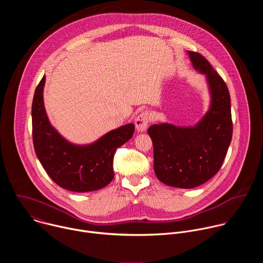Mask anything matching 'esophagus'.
Wrapping results in <instances>:
<instances>
[{
	"label": "esophagus",
	"instance_id": "esophagus-1",
	"mask_svg": "<svg viewBox=\"0 0 263 263\" xmlns=\"http://www.w3.org/2000/svg\"><path fill=\"white\" fill-rule=\"evenodd\" d=\"M151 122V116L147 111H142L135 119V127L138 132H144L147 128L148 123Z\"/></svg>",
	"mask_w": 263,
	"mask_h": 263
}]
</instances>
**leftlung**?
<instances>
[{
	"label": "left lung",
	"instance_id": "obj_1",
	"mask_svg": "<svg viewBox=\"0 0 263 263\" xmlns=\"http://www.w3.org/2000/svg\"><path fill=\"white\" fill-rule=\"evenodd\" d=\"M196 70L206 76L210 106L199 123L178 127L163 123L147 129L154 146V171L165 185L195 189L220 168L232 139L231 100L228 87L208 60L189 51Z\"/></svg>",
	"mask_w": 263,
	"mask_h": 263
}]
</instances>
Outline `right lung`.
I'll return each instance as SVG.
<instances>
[{
	"label": "right lung",
	"instance_id": "add662e5",
	"mask_svg": "<svg viewBox=\"0 0 263 263\" xmlns=\"http://www.w3.org/2000/svg\"><path fill=\"white\" fill-rule=\"evenodd\" d=\"M45 83L46 76L37 85L32 103V135L37 158L50 178L64 190L88 193L103 189L115 177L117 148L132 137L134 125L109 131L89 144L71 143L49 121L44 104Z\"/></svg>",
	"mask_w": 263,
	"mask_h": 263
}]
</instances>
